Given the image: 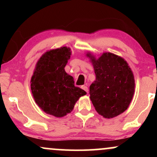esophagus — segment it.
<instances>
[{
  "label": "esophagus",
  "instance_id": "esophagus-1",
  "mask_svg": "<svg viewBox=\"0 0 157 157\" xmlns=\"http://www.w3.org/2000/svg\"><path fill=\"white\" fill-rule=\"evenodd\" d=\"M81 89H83L84 91H86V92H87V93H88V91H89V89H88V87L86 86H81Z\"/></svg>",
  "mask_w": 157,
  "mask_h": 157
}]
</instances>
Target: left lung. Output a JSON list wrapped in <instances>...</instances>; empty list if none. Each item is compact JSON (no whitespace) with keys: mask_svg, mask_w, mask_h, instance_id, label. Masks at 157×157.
Masks as SVG:
<instances>
[{"mask_svg":"<svg viewBox=\"0 0 157 157\" xmlns=\"http://www.w3.org/2000/svg\"><path fill=\"white\" fill-rule=\"evenodd\" d=\"M94 69L96 80L90 86V99L95 110L105 118L123 113L134 93V77L127 62L120 56L105 52L95 58L86 54Z\"/></svg>","mask_w":157,"mask_h":157,"instance_id":"1","label":"left lung"}]
</instances>
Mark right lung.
<instances>
[{"label":"right lung","instance_id":"add662e5","mask_svg":"<svg viewBox=\"0 0 157 157\" xmlns=\"http://www.w3.org/2000/svg\"><path fill=\"white\" fill-rule=\"evenodd\" d=\"M71 49L63 46L46 52L37 61L31 79L32 95L45 113L62 117L72 111L86 92L75 86L73 77L65 71Z\"/></svg>","mask_w":157,"mask_h":157}]
</instances>
